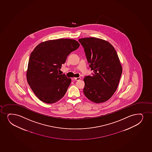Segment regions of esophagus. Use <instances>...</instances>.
Returning a JSON list of instances; mask_svg holds the SVG:
<instances>
[{"label": "esophagus", "instance_id": "esophagus-1", "mask_svg": "<svg viewBox=\"0 0 152 152\" xmlns=\"http://www.w3.org/2000/svg\"><path fill=\"white\" fill-rule=\"evenodd\" d=\"M74 79L75 80L78 81L80 80L81 79L80 77H76V78H74Z\"/></svg>", "mask_w": 152, "mask_h": 152}]
</instances>
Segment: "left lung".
<instances>
[{"label": "left lung", "instance_id": "1", "mask_svg": "<svg viewBox=\"0 0 152 152\" xmlns=\"http://www.w3.org/2000/svg\"><path fill=\"white\" fill-rule=\"evenodd\" d=\"M78 41L94 72L84 77V95L95 103L105 102L116 91L122 74L116 51L108 41L97 38H81Z\"/></svg>", "mask_w": 152, "mask_h": 152}]
</instances>
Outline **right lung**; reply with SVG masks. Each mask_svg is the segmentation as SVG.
<instances>
[{
  "instance_id": "1",
  "label": "right lung",
  "mask_w": 152,
  "mask_h": 152,
  "mask_svg": "<svg viewBox=\"0 0 152 152\" xmlns=\"http://www.w3.org/2000/svg\"><path fill=\"white\" fill-rule=\"evenodd\" d=\"M79 45L77 41L71 39L51 40L40 43L32 51L26 78L34 94L41 101L55 103L65 95L71 79L58 71L68 55Z\"/></svg>"
}]
</instances>
